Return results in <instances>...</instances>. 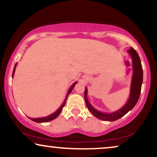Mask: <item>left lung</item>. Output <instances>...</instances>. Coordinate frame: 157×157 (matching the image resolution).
Returning <instances> with one entry per match:
<instances>
[{
	"mask_svg": "<svg viewBox=\"0 0 157 157\" xmlns=\"http://www.w3.org/2000/svg\"><path fill=\"white\" fill-rule=\"evenodd\" d=\"M129 54L131 56L132 60V67H133V75H132V79L131 82V86H130V93L129 99L127 104L124 106L122 107L120 109H119L113 113H103L95 109L93 107L91 106L90 102L87 98V95H88V90L87 88L85 90V100L88 109L92 114L94 115L99 120L104 121H113L117 120L121 117H122L124 115H125L129 111L132 109L138 102L139 99L140 90H141V85L143 83V69L141 66V62L138 53L134 48L131 47L130 49L128 51Z\"/></svg>",
	"mask_w": 157,
	"mask_h": 157,
	"instance_id": "obj_1",
	"label": "left lung"
}]
</instances>
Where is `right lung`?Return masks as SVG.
Masks as SVG:
<instances>
[{
    "label": "right lung",
    "mask_w": 157,
    "mask_h": 157,
    "mask_svg": "<svg viewBox=\"0 0 157 157\" xmlns=\"http://www.w3.org/2000/svg\"><path fill=\"white\" fill-rule=\"evenodd\" d=\"M16 67H17V64H15L14 68H13V74H12V77L13 76V75H14V72H15ZM76 83H77V82H75L74 84H73V85H72V87H71L70 89H69V91H68V93H67V96H66V98H65V100H64V103H63L62 105H61V106H60V108H59V109L56 111V112H55L54 113H53V114H50V115H48V116L45 117H42V118H34V119H33V118H30V120H33V121H34V122H39V123H40V122H49V121L53 120V119L56 118L57 117L59 116V114H60V113H61V110H62V109H63V107L64 106L65 104H66V101H67V97H68V95H69V93H70L71 92H72V89L74 88L75 85H76Z\"/></svg>",
    "instance_id": "obj_1"
}]
</instances>
